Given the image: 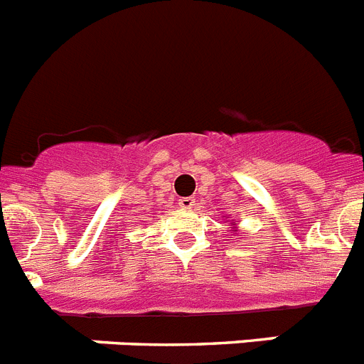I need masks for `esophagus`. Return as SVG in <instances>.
Wrapping results in <instances>:
<instances>
[{
    "label": "esophagus",
    "mask_w": 364,
    "mask_h": 364,
    "mask_svg": "<svg viewBox=\"0 0 364 364\" xmlns=\"http://www.w3.org/2000/svg\"><path fill=\"white\" fill-rule=\"evenodd\" d=\"M179 207L185 208V210H188V208H194L196 200L194 198H181V200H179Z\"/></svg>",
    "instance_id": "obj_1"
}]
</instances>
